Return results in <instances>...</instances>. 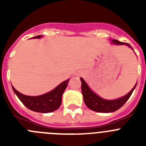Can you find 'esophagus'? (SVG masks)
I'll use <instances>...</instances> for the list:
<instances>
[{
  "instance_id": "esophagus-1",
  "label": "esophagus",
  "mask_w": 146,
  "mask_h": 146,
  "mask_svg": "<svg viewBox=\"0 0 146 146\" xmlns=\"http://www.w3.org/2000/svg\"><path fill=\"white\" fill-rule=\"evenodd\" d=\"M80 73H79V74H77V75H78V76H79V75H80Z\"/></svg>"
}]
</instances>
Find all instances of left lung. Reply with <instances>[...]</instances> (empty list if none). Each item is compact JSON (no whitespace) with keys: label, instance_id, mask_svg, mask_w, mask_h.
Here are the masks:
<instances>
[{"label":"left lung","instance_id":"8db88e82","mask_svg":"<svg viewBox=\"0 0 146 146\" xmlns=\"http://www.w3.org/2000/svg\"><path fill=\"white\" fill-rule=\"evenodd\" d=\"M111 42L116 45L125 44L133 50V48L128 43L119 42V41L115 39H111ZM80 80L81 82H82L81 89H82V94L85 104H86V106L90 110H94L95 112H99V113H113V112L118 110L129 99L131 94H132L137 86L136 83L135 86L133 87V88L131 89V91L125 96L118 98L117 99L109 100V99H102V97L98 96L96 93H94L91 90V88L89 87L88 85L86 83V82L84 80L83 78L80 77Z\"/></svg>","mask_w":146,"mask_h":146}]
</instances>
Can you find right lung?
<instances>
[{"instance_id":"1","label":"right lung","mask_w":146,"mask_h":146,"mask_svg":"<svg viewBox=\"0 0 146 146\" xmlns=\"http://www.w3.org/2000/svg\"><path fill=\"white\" fill-rule=\"evenodd\" d=\"M42 37V35H39L33 37V38H40ZM69 81V79L66 80L50 92L36 96L24 95L11 86L15 94L27 108L37 113H48L55 111L60 106L62 96L66 88Z\"/></svg>"}]
</instances>
